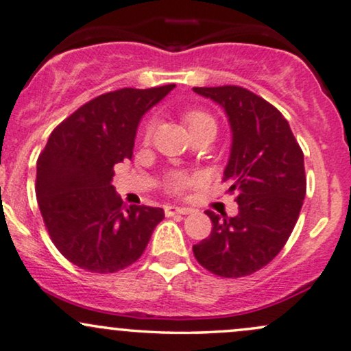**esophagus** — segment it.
I'll return each mask as SVG.
<instances>
[{
    "label": "esophagus",
    "instance_id": "esophagus-1",
    "mask_svg": "<svg viewBox=\"0 0 351 351\" xmlns=\"http://www.w3.org/2000/svg\"><path fill=\"white\" fill-rule=\"evenodd\" d=\"M192 208H189V206H176V205H167L164 206V213L166 216H174V215H189L192 213Z\"/></svg>",
    "mask_w": 351,
    "mask_h": 351
}]
</instances>
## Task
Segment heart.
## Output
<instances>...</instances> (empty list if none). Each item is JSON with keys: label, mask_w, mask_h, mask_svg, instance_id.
Returning <instances> with one entry per match:
<instances>
[{"label": "heart", "mask_w": 351, "mask_h": 351, "mask_svg": "<svg viewBox=\"0 0 351 351\" xmlns=\"http://www.w3.org/2000/svg\"><path fill=\"white\" fill-rule=\"evenodd\" d=\"M206 122H213V120H211V117L208 114H205V112L202 110H190L185 114V123L189 125L190 130ZM149 132H151V125L146 127V133ZM189 182H190V177L187 174H182V172H176V174H172L171 179H169V185H171L174 190H180Z\"/></svg>", "instance_id": "b5f03b06"}]
</instances>
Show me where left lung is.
Returning a JSON list of instances; mask_svg holds the SVG:
<instances>
[{"label": "left lung", "instance_id": "left-lung-1", "mask_svg": "<svg viewBox=\"0 0 351 351\" xmlns=\"http://www.w3.org/2000/svg\"><path fill=\"white\" fill-rule=\"evenodd\" d=\"M223 107L231 127L224 169L239 213L206 211L211 234L193 245L202 267L224 278L261 270L287 244L306 197L304 154L289 123L265 99L239 86L193 88Z\"/></svg>", "mask_w": 351, "mask_h": 351}]
</instances>
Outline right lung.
<instances>
[{
  "mask_svg": "<svg viewBox=\"0 0 351 351\" xmlns=\"http://www.w3.org/2000/svg\"><path fill=\"white\" fill-rule=\"evenodd\" d=\"M176 84L102 94L56 127L37 161L36 195L55 247L71 263L114 274L141 257L162 208L125 205L114 166L132 159L143 115Z\"/></svg>",
  "mask_w": 351,
  "mask_h": 351,
  "instance_id": "obj_1",
  "label": "right lung"
}]
</instances>
